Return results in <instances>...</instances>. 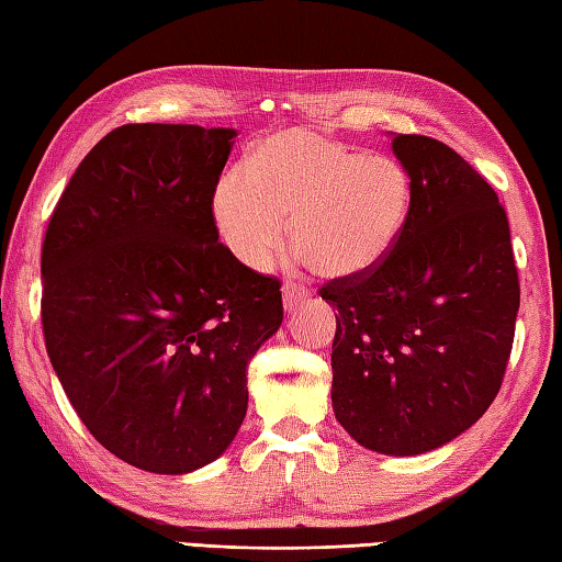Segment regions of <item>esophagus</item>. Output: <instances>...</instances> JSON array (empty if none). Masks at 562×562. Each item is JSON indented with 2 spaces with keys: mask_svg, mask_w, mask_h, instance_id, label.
I'll list each match as a JSON object with an SVG mask.
<instances>
[{
  "mask_svg": "<svg viewBox=\"0 0 562 562\" xmlns=\"http://www.w3.org/2000/svg\"><path fill=\"white\" fill-rule=\"evenodd\" d=\"M312 292L302 288V284H294V282H288L284 284L282 290V304H284V312H296L300 306H304L306 302H310Z\"/></svg>",
  "mask_w": 562,
  "mask_h": 562,
  "instance_id": "1",
  "label": "esophagus"
}]
</instances>
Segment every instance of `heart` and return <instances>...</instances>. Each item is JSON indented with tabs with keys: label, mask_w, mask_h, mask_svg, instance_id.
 Masks as SVG:
<instances>
[{
	"label": "heart",
	"mask_w": 562,
	"mask_h": 562,
	"mask_svg": "<svg viewBox=\"0 0 562 562\" xmlns=\"http://www.w3.org/2000/svg\"><path fill=\"white\" fill-rule=\"evenodd\" d=\"M409 209L412 178L400 160L310 128L258 140L246 175H224L212 194L218 236L240 266L266 270L288 218L296 258L331 280L380 266L400 240Z\"/></svg>",
	"instance_id": "1"
}]
</instances>
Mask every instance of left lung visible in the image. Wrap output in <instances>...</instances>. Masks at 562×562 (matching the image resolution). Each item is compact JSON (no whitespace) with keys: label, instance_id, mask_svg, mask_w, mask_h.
<instances>
[{"label":"left lung","instance_id":"8db88e82","mask_svg":"<svg viewBox=\"0 0 562 562\" xmlns=\"http://www.w3.org/2000/svg\"><path fill=\"white\" fill-rule=\"evenodd\" d=\"M412 209L390 256L331 280V402L338 424L382 456H422L475 424L502 387L519 312L507 212L446 143L394 134Z\"/></svg>","mask_w":562,"mask_h":562}]
</instances>
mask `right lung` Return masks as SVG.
Segmentation results:
<instances>
[{"instance_id": "1", "label": "right lung", "mask_w": 562, "mask_h": 562, "mask_svg": "<svg viewBox=\"0 0 562 562\" xmlns=\"http://www.w3.org/2000/svg\"><path fill=\"white\" fill-rule=\"evenodd\" d=\"M234 128L126 124L87 153L41 252V322L72 409L109 453L184 475L234 441L280 282L218 244Z\"/></svg>"}]
</instances>
